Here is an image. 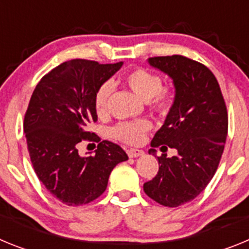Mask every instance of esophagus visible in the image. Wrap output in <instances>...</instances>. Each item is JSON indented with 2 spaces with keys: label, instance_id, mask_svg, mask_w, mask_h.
Masks as SVG:
<instances>
[{
  "label": "esophagus",
  "instance_id": "34e87169",
  "mask_svg": "<svg viewBox=\"0 0 249 249\" xmlns=\"http://www.w3.org/2000/svg\"><path fill=\"white\" fill-rule=\"evenodd\" d=\"M143 153H144V152L141 151V149H136V148L127 149V155H128L129 158L140 157V156H143Z\"/></svg>",
  "mask_w": 249,
  "mask_h": 249
}]
</instances>
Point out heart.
Returning a JSON list of instances; mask_svg holds the SVG:
<instances>
[{
  "mask_svg": "<svg viewBox=\"0 0 249 249\" xmlns=\"http://www.w3.org/2000/svg\"><path fill=\"white\" fill-rule=\"evenodd\" d=\"M124 82L131 91L141 100L148 103L155 113L164 116L172 108L173 92L169 87L162 86V78L155 72L146 68H136L126 74ZM112 83L109 81L101 83L94 92L93 106L98 116H105L108 112V101L112 93ZM152 124L146 120L136 122H122L112 129V135L117 140L129 144H138L143 141Z\"/></svg>",
  "mask_w": 249,
  "mask_h": 249,
  "instance_id": "b5f03b06",
  "label": "heart"
}]
</instances>
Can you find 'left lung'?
I'll use <instances>...</instances> for the list:
<instances>
[{
	"label": "left lung",
	"mask_w": 249,
	"mask_h": 249,
	"mask_svg": "<svg viewBox=\"0 0 249 249\" xmlns=\"http://www.w3.org/2000/svg\"><path fill=\"white\" fill-rule=\"evenodd\" d=\"M148 63L168 74L176 89L172 108L151 146H160L162 152L168 146L177 155L157 157V175L143 190L162 206L178 207L195 199L218 168L227 138V107L218 81L202 63L179 54L151 57ZM148 152L156 156L155 148Z\"/></svg>",
	"instance_id": "left-lung-1"
}]
</instances>
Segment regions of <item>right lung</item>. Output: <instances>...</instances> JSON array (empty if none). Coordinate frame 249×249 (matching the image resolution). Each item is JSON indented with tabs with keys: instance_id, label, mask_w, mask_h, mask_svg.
I'll return each mask as SVG.
<instances>
[{
	"instance_id": "obj_1",
	"label": "right lung",
	"mask_w": 249,
	"mask_h": 249,
	"mask_svg": "<svg viewBox=\"0 0 249 249\" xmlns=\"http://www.w3.org/2000/svg\"><path fill=\"white\" fill-rule=\"evenodd\" d=\"M122 65L71 59L45 74L31 96L23 122L31 162L46 190L67 206L98 198L112 169L128 160L109 141L100 142L89 157H81L77 148L81 141H100L89 131L97 122L94 92Z\"/></svg>"
}]
</instances>
